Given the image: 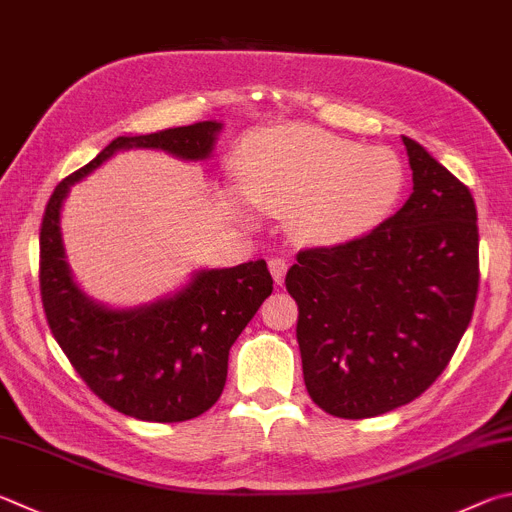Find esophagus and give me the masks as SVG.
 Here are the masks:
<instances>
[{"label":"esophagus","instance_id":"esophagus-1","mask_svg":"<svg viewBox=\"0 0 512 512\" xmlns=\"http://www.w3.org/2000/svg\"><path fill=\"white\" fill-rule=\"evenodd\" d=\"M268 268H271V275H273L275 284H282L284 277H286V271H288V266H286L284 259L282 257H273L271 262H268Z\"/></svg>","mask_w":512,"mask_h":512}]
</instances>
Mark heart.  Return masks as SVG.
Here are the masks:
<instances>
[{"instance_id": "b5f03b06", "label": "heart", "mask_w": 512, "mask_h": 512, "mask_svg": "<svg viewBox=\"0 0 512 512\" xmlns=\"http://www.w3.org/2000/svg\"><path fill=\"white\" fill-rule=\"evenodd\" d=\"M246 188H232L239 208L291 215L295 235L336 246L376 230L405 192V167L387 147H362L302 125L273 127L248 138Z\"/></svg>"}]
</instances>
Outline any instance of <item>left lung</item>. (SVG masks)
Wrapping results in <instances>:
<instances>
[{"instance_id": "obj_1", "label": "left lung", "mask_w": 512, "mask_h": 512, "mask_svg": "<svg viewBox=\"0 0 512 512\" xmlns=\"http://www.w3.org/2000/svg\"><path fill=\"white\" fill-rule=\"evenodd\" d=\"M414 188L369 235L306 248L288 268L306 392L338 418L412 403L448 367L479 291L470 190L403 136Z\"/></svg>"}]
</instances>
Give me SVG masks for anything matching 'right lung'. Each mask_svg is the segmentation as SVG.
I'll use <instances>...</instances> for the list:
<instances>
[{"mask_svg":"<svg viewBox=\"0 0 512 512\" xmlns=\"http://www.w3.org/2000/svg\"><path fill=\"white\" fill-rule=\"evenodd\" d=\"M217 120L118 136L78 172L58 183L40 230V291L53 338L87 387L120 414L150 423H179L217 403L228 353L259 306L273 293L264 259L232 268H203L174 295L134 309H111L76 284L62 244L60 215L73 183L120 150H161L206 161Z\"/></svg>","mask_w":512,"mask_h":512,"instance_id":"add662e5","label":"right lung"}]
</instances>
